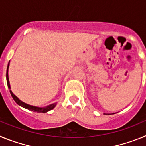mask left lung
<instances>
[{
  "instance_id": "left-lung-1",
  "label": "left lung",
  "mask_w": 146,
  "mask_h": 146,
  "mask_svg": "<svg viewBox=\"0 0 146 146\" xmlns=\"http://www.w3.org/2000/svg\"><path fill=\"white\" fill-rule=\"evenodd\" d=\"M104 115H107V114H105V113H104ZM108 115H109V114H108Z\"/></svg>"
}]
</instances>
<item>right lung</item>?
I'll return each instance as SVG.
<instances>
[{"mask_svg":"<svg viewBox=\"0 0 146 146\" xmlns=\"http://www.w3.org/2000/svg\"><path fill=\"white\" fill-rule=\"evenodd\" d=\"M9 64H8L7 66V70H6V82H7V86L9 89H10V94H11V96L14 99V100L15 101V102L17 103V104H19L20 106L23 107V108H25V109H28L29 110H31L33 112H36V113H46L47 112H49L50 110L53 109L55 106H56V104L57 103H53V104H51L50 105H47L46 107H42V108H40V107H36V106H33V105H31V104H28L25 103L24 102L21 101L17 96H16L15 94H13L12 91H11V86H10V83H9V74H8V72H9Z\"/></svg>","mask_w":146,"mask_h":146,"instance_id":"1","label":"right lung"}]
</instances>
